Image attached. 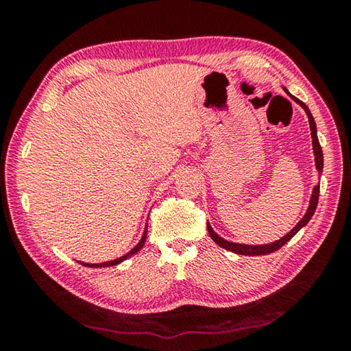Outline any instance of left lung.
I'll list each match as a JSON object with an SVG mask.
<instances>
[{
    "instance_id": "obj_1",
    "label": "left lung",
    "mask_w": 351,
    "mask_h": 351,
    "mask_svg": "<svg viewBox=\"0 0 351 351\" xmlns=\"http://www.w3.org/2000/svg\"><path fill=\"white\" fill-rule=\"evenodd\" d=\"M285 91L288 93L287 88H283ZM288 96L294 100V102L299 104L302 108L305 110L306 116H308V122H310V130H311V138H313V152H314V161H316V170L319 171V175H322V169H324V154H322V148H320L319 144V139H317V128H316V122H314V117L311 114V111L308 110V106L302 102V100L295 99L294 96H291L288 93ZM317 201H319V186H314L313 189V193H311V199H310V206H308V209L305 212V215L302 217V219L299 223H297L293 229L289 230V232L282 237L280 240H276L269 243V245H240V243H232V241H228L219 237L215 230L212 229V226L207 223V230H209V235L212 237V240L217 243L218 246H221L223 249H228L230 252H235V254H240V255H266V254H271V252H276L280 249L283 245H287V243L293 239V237L299 232V230L304 228V226L310 221L314 210H316L317 207Z\"/></svg>"
}]
</instances>
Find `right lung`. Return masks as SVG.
Instances as JSON below:
<instances>
[{"mask_svg":"<svg viewBox=\"0 0 351 351\" xmlns=\"http://www.w3.org/2000/svg\"><path fill=\"white\" fill-rule=\"evenodd\" d=\"M147 229H148V224H145V229H144V234H142V239H141V241H139L138 245H136V246L132 249V251L127 252L125 255H122V257H119V258H116V260H111V261H105V263H83V261H79V263H80V265H83V266H88V268H106V266H116V265H119V263H122L123 260L130 258V257H132V255H134L136 252L141 251L142 246L145 245Z\"/></svg>","mask_w":351,"mask_h":351,"instance_id":"obj_1","label":"right lung"}]
</instances>
